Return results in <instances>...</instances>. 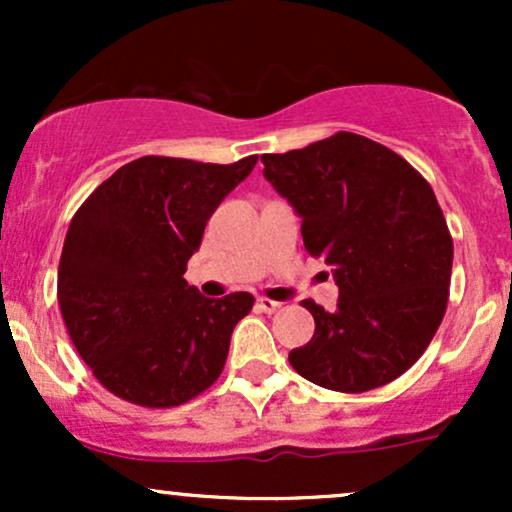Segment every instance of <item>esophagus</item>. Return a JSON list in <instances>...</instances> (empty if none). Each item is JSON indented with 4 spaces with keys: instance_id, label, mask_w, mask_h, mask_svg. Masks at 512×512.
Masks as SVG:
<instances>
[{
    "instance_id": "1",
    "label": "esophagus",
    "mask_w": 512,
    "mask_h": 512,
    "mask_svg": "<svg viewBox=\"0 0 512 512\" xmlns=\"http://www.w3.org/2000/svg\"><path fill=\"white\" fill-rule=\"evenodd\" d=\"M257 308H260L262 313H276V310L281 308V303L272 301V298H257Z\"/></svg>"
}]
</instances>
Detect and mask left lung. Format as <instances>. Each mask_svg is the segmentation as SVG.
<instances>
[{"label":"left lung","mask_w":512,"mask_h":512,"mask_svg":"<svg viewBox=\"0 0 512 512\" xmlns=\"http://www.w3.org/2000/svg\"><path fill=\"white\" fill-rule=\"evenodd\" d=\"M262 163L303 219L305 250L330 264L339 286L332 313L303 301L315 334L289 354L293 370L337 392L392 383L419 361L448 308L452 238L431 185L392 149L351 132Z\"/></svg>","instance_id":"obj_1"}]
</instances>
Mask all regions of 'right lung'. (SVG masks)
<instances>
[{"label": "right lung", "mask_w": 512, "mask_h": 512, "mask_svg": "<svg viewBox=\"0 0 512 512\" xmlns=\"http://www.w3.org/2000/svg\"><path fill=\"white\" fill-rule=\"evenodd\" d=\"M236 163L142 156L117 168L69 223L57 301L69 337L105 390L170 409L216 383L233 327L255 298H204L185 281L204 226L250 175Z\"/></svg>", "instance_id": "add662e5"}]
</instances>
